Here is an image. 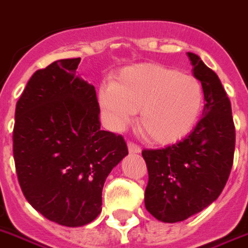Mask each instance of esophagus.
Here are the masks:
<instances>
[{"mask_svg": "<svg viewBox=\"0 0 248 248\" xmlns=\"http://www.w3.org/2000/svg\"><path fill=\"white\" fill-rule=\"evenodd\" d=\"M127 146H128V152H130V153L138 154V153L141 152V148H140L138 144H135V142H132V141H128Z\"/></svg>", "mask_w": 248, "mask_h": 248, "instance_id": "34e87169", "label": "esophagus"}]
</instances>
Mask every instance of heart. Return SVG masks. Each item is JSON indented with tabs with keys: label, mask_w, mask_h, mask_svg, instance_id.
<instances>
[{
	"label": "heart",
	"mask_w": 248,
	"mask_h": 248,
	"mask_svg": "<svg viewBox=\"0 0 248 248\" xmlns=\"http://www.w3.org/2000/svg\"><path fill=\"white\" fill-rule=\"evenodd\" d=\"M99 103L109 122L124 124L139 112V127L156 144H172L191 132L204 108L201 82L176 68L141 63L124 68L100 88Z\"/></svg>",
	"instance_id": "heart-1"
}]
</instances>
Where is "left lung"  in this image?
Returning a JSON list of instances; mask_svg holds the SVG:
<instances>
[{"label":"left lung","instance_id":"8db88e82","mask_svg":"<svg viewBox=\"0 0 248 248\" xmlns=\"http://www.w3.org/2000/svg\"><path fill=\"white\" fill-rule=\"evenodd\" d=\"M204 89L202 117L187 138L162 149H144L149 181L145 208L160 222L177 223L218 199L233 166L235 128L232 107L218 75L187 53Z\"/></svg>","mask_w":248,"mask_h":248}]
</instances>
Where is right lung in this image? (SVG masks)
I'll return each mask as SVG.
<instances>
[{"instance_id": "obj_1", "label": "right lung", "mask_w": 248, "mask_h": 248, "mask_svg": "<svg viewBox=\"0 0 248 248\" xmlns=\"http://www.w3.org/2000/svg\"><path fill=\"white\" fill-rule=\"evenodd\" d=\"M80 60H58L34 72L16 103L13 132L24 196L66 227L99 215L106 178L128 154L122 135L100 130L95 88L76 76Z\"/></svg>"}]
</instances>
